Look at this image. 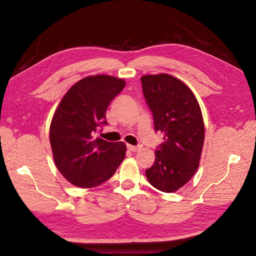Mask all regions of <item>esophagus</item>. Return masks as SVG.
<instances>
[{
    "instance_id": "1",
    "label": "esophagus",
    "mask_w": 256,
    "mask_h": 256,
    "mask_svg": "<svg viewBox=\"0 0 256 256\" xmlns=\"http://www.w3.org/2000/svg\"><path fill=\"white\" fill-rule=\"evenodd\" d=\"M127 148H128L130 152H138V150H140V147H138V146H134V145H130V144H127Z\"/></svg>"
}]
</instances>
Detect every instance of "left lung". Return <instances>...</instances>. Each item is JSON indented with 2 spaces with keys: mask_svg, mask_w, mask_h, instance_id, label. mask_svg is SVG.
I'll list each match as a JSON object with an SVG mask.
<instances>
[{
  "mask_svg": "<svg viewBox=\"0 0 256 256\" xmlns=\"http://www.w3.org/2000/svg\"><path fill=\"white\" fill-rule=\"evenodd\" d=\"M141 82L154 131L164 134V140L146 177L152 187L171 193L187 184L198 168L205 134L202 112L191 90L172 76H143Z\"/></svg>",
  "mask_w": 256,
  "mask_h": 256,
  "instance_id": "obj_1",
  "label": "left lung"
}]
</instances>
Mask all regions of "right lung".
<instances>
[{
	"label": "right lung",
	"instance_id": "right-lung-1",
	"mask_svg": "<svg viewBox=\"0 0 256 256\" xmlns=\"http://www.w3.org/2000/svg\"><path fill=\"white\" fill-rule=\"evenodd\" d=\"M125 84L104 74L84 78L66 92L53 115V158L60 174L76 187L92 188L106 182L126 156L122 142L94 136L108 125L106 111Z\"/></svg>",
	"mask_w": 256,
	"mask_h": 256
}]
</instances>
